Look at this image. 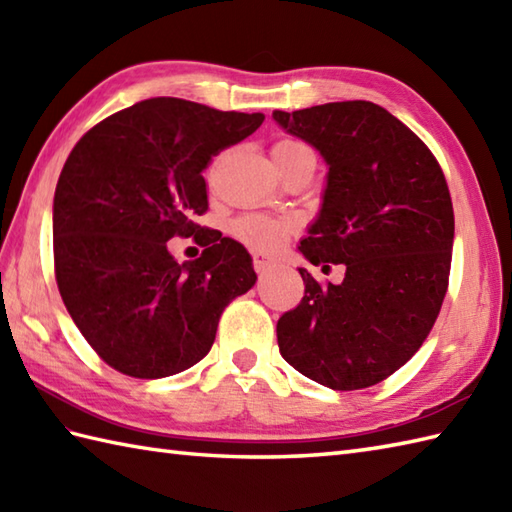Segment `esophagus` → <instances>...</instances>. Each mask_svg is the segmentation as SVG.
I'll list each match as a JSON object with an SVG mask.
<instances>
[{"label":"esophagus","mask_w":512,"mask_h":512,"mask_svg":"<svg viewBox=\"0 0 512 512\" xmlns=\"http://www.w3.org/2000/svg\"><path fill=\"white\" fill-rule=\"evenodd\" d=\"M253 268L257 273H268V270L277 268V262L275 259H266L264 255H253Z\"/></svg>","instance_id":"esophagus-1"}]
</instances>
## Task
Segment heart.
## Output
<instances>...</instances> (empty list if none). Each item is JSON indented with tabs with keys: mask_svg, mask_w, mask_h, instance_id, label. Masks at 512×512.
I'll return each mask as SVG.
<instances>
[{
	"mask_svg": "<svg viewBox=\"0 0 512 512\" xmlns=\"http://www.w3.org/2000/svg\"><path fill=\"white\" fill-rule=\"evenodd\" d=\"M299 151H310L299 140L284 138L275 143L273 147V156L286 158L292 154H299ZM290 220H284V217H273V215H262V213H246L242 217H237L233 222L231 231L239 239V242L246 244L248 248L255 250H273L281 242H284L288 231H290Z\"/></svg>",
	"mask_w": 512,
	"mask_h": 512,
	"instance_id": "heart-1",
	"label": "heart"
}]
</instances>
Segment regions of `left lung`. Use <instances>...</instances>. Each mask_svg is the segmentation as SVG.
I'll use <instances>...</instances> for the list:
<instances>
[{
  "label": "left lung",
  "mask_w": 512,
  "mask_h": 512,
  "mask_svg": "<svg viewBox=\"0 0 512 512\" xmlns=\"http://www.w3.org/2000/svg\"><path fill=\"white\" fill-rule=\"evenodd\" d=\"M330 165L319 220L299 250L345 264L343 284L299 268L303 299L277 321L279 352L339 391L385 380L420 350L449 288L453 202L431 149L369 101L273 112Z\"/></svg>",
  "instance_id": "1"
}]
</instances>
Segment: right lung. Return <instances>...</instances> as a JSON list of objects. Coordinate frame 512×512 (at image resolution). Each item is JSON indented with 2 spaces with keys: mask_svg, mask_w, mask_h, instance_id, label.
<instances>
[{
  "mask_svg": "<svg viewBox=\"0 0 512 512\" xmlns=\"http://www.w3.org/2000/svg\"><path fill=\"white\" fill-rule=\"evenodd\" d=\"M264 114L149 99L81 136L54 191V277L76 328L103 361L134 378L184 372L209 354L228 301L255 284L235 239L195 222L209 209L202 171ZM205 246L178 265L173 236Z\"/></svg>",
  "mask_w": 512,
  "mask_h": 512,
  "instance_id": "right-lung-1",
  "label": "right lung"
}]
</instances>
